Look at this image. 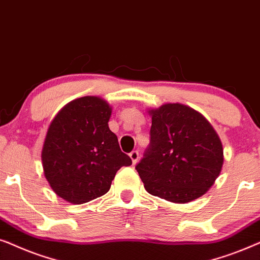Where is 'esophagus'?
<instances>
[{
  "instance_id": "1",
  "label": "esophagus",
  "mask_w": 260,
  "mask_h": 260,
  "mask_svg": "<svg viewBox=\"0 0 260 260\" xmlns=\"http://www.w3.org/2000/svg\"><path fill=\"white\" fill-rule=\"evenodd\" d=\"M129 157H131V159H132L133 164H137L138 159H139V152H138V151H132L129 153Z\"/></svg>"
}]
</instances>
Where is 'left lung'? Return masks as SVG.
Segmentation results:
<instances>
[{
	"instance_id": "left-lung-1",
	"label": "left lung",
	"mask_w": 260,
	"mask_h": 260,
	"mask_svg": "<svg viewBox=\"0 0 260 260\" xmlns=\"http://www.w3.org/2000/svg\"><path fill=\"white\" fill-rule=\"evenodd\" d=\"M150 145L136 165L151 195L186 203L207 192L220 175L223 150L206 117L179 103L151 110Z\"/></svg>"
}]
</instances>
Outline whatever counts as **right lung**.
Returning a JSON list of instances; mask_svg holds the SVG:
<instances>
[{
    "label": "right lung",
    "instance_id": "right-lung-1",
    "mask_svg": "<svg viewBox=\"0 0 260 260\" xmlns=\"http://www.w3.org/2000/svg\"><path fill=\"white\" fill-rule=\"evenodd\" d=\"M112 109L95 96L75 100L52 121L44 143V174L53 191L76 205L108 192L117 170L132 159L108 127Z\"/></svg>",
    "mask_w": 260,
    "mask_h": 260
}]
</instances>
